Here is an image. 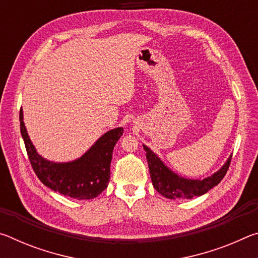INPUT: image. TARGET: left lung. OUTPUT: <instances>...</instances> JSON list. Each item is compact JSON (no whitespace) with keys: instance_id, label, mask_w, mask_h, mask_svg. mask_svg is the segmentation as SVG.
Wrapping results in <instances>:
<instances>
[{"instance_id":"8db88e82","label":"left lung","mask_w":258,"mask_h":258,"mask_svg":"<svg viewBox=\"0 0 258 258\" xmlns=\"http://www.w3.org/2000/svg\"><path fill=\"white\" fill-rule=\"evenodd\" d=\"M146 150V157L149 166L150 177L155 189L168 199H191L199 197L206 194L209 190L217 185L225 176L231 163L230 156L228 161L222 166L220 171L214 173L212 176H208L204 180H190L172 172L158 156H156L149 148L143 146Z\"/></svg>"}]
</instances>
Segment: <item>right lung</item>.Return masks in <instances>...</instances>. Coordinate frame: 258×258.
<instances>
[{
	"label": "right lung",
	"mask_w": 258,
	"mask_h": 258,
	"mask_svg": "<svg viewBox=\"0 0 258 258\" xmlns=\"http://www.w3.org/2000/svg\"><path fill=\"white\" fill-rule=\"evenodd\" d=\"M20 132L30 165L43 184L51 190L78 200L93 199L108 186L113 147L123 135V127L108 131L81 158L69 163H53L37 154L19 113Z\"/></svg>",
	"instance_id": "obj_1"
}]
</instances>
